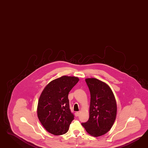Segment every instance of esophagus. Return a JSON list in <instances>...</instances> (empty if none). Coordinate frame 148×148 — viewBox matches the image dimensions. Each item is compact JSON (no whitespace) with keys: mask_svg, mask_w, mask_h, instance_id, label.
I'll use <instances>...</instances> for the list:
<instances>
[{"mask_svg":"<svg viewBox=\"0 0 148 148\" xmlns=\"http://www.w3.org/2000/svg\"><path fill=\"white\" fill-rule=\"evenodd\" d=\"M79 112H75V116H79Z\"/></svg>","mask_w":148,"mask_h":148,"instance_id":"esophagus-1","label":"esophagus"}]
</instances>
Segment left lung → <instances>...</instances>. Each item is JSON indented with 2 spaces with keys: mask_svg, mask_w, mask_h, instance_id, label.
<instances>
[{
  "mask_svg": "<svg viewBox=\"0 0 148 148\" xmlns=\"http://www.w3.org/2000/svg\"><path fill=\"white\" fill-rule=\"evenodd\" d=\"M85 81L90 94V118L81 124L89 134L100 136L111 129L115 121L116 101L112 90L105 82L95 78Z\"/></svg>",
  "mask_w": 148,
  "mask_h": 148,
  "instance_id": "1",
  "label": "left lung"
}]
</instances>
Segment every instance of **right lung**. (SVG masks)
<instances>
[{
	"instance_id": "add662e5",
	"label": "right lung",
	"mask_w": 148,
	"mask_h": 148,
	"mask_svg": "<svg viewBox=\"0 0 148 148\" xmlns=\"http://www.w3.org/2000/svg\"><path fill=\"white\" fill-rule=\"evenodd\" d=\"M79 80L75 76H62L49 82L40 94L37 116L50 134L61 135L69 130L74 116L70 110L68 96Z\"/></svg>"
}]
</instances>
